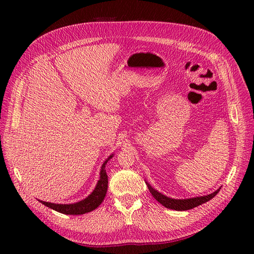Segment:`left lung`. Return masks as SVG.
Listing matches in <instances>:
<instances>
[{
	"label": "left lung",
	"instance_id": "8db88e82",
	"mask_svg": "<svg viewBox=\"0 0 254 254\" xmlns=\"http://www.w3.org/2000/svg\"><path fill=\"white\" fill-rule=\"evenodd\" d=\"M146 184H147L148 190H150L151 195L158 202H160L161 204L167 207V209H172V210H176V211H187V210L194 209V207L211 200V199L216 196L219 191V189H218L215 190L214 193L205 195V196H199V197L188 198V199H174V198L167 197L163 194H161L160 191L153 189L148 182H146Z\"/></svg>",
	"mask_w": 254,
	"mask_h": 254
}]
</instances>
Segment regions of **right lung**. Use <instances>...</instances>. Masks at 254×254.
Masks as SVG:
<instances>
[{"mask_svg": "<svg viewBox=\"0 0 254 254\" xmlns=\"http://www.w3.org/2000/svg\"><path fill=\"white\" fill-rule=\"evenodd\" d=\"M113 157V153L111 156L106 159L101 167V173H99V180L96 184L93 191L87 197L82 199V200L70 203V204H58V203H52L39 200L42 204L47 205L50 209L55 210L59 213L66 214V215H81L84 213H89L91 211L95 210L96 207L101 204L104 200V198L107 193V189H108V176L106 173V164L108 161Z\"/></svg>", "mask_w": 254, "mask_h": 254, "instance_id": "1", "label": "right lung"}]
</instances>
